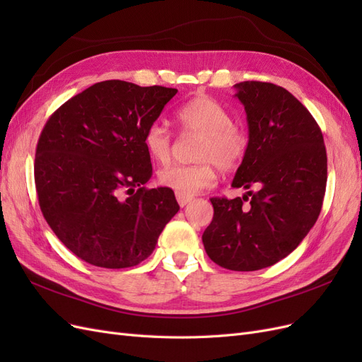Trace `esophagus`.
I'll return each mask as SVG.
<instances>
[{"label":"esophagus","mask_w":362,"mask_h":362,"mask_svg":"<svg viewBox=\"0 0 362 362\" xmlns=\"http://www.w3.org/2000/svg\"><path fill=\"white\" fill-rule=\"evenodd\" d=\"M193 198L192 196H185V194H181V193H177V201L180 204V206H185L187 205Z\"/></svg>","instance_id":"esophagus-1"}]
</instances>
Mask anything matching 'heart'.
<instances>
[{
	"label": "heart",
	"instance_id": "1",
	"mask_svg": "<svg viewBox=\"0 0 362 362\" xmlns=\"http://www.w3.org/2000/svg\"><path fill=\"white\" fill-rule=\"evenodd\" d=\"M175 119L182 133L202 137L196 152V160L201 163L190 166L175 164L160 170L158 182L163 187L193 196L216 182V166L223 172H231L243 163L249 149L247 131L234 124L231 112L214 98L208 95L190 98L178 108ZM144 146L148 156L160 164H166L172 158V136L158 122L146 128Z\"/></svg>",
	"mask_w": 362,
	"mask_h": 362
}]
</instances>
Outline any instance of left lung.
Wrapping results in <instances>:
<instances>
[{
  "label": "left lung",
  "mask_w": 362,
  "mask_h": 362,
  "mask_svg": "<svg viewBox=\"0 0 362 362\" xmlns=\"http://www.w3.org/2000/svg\"><path fill=\"white\" fill-rule=\"evenodd\" d=\"M245 105L249 149L233 187L242 198H211L214 216L202 234L216 264L259 270L299 246L323 205L327 157L323 134L305 105L281 86L235 84Z\"/></svg>",
  "instance_id": "left-lung-1"
}]
</instances>
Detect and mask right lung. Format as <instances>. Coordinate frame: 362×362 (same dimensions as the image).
Returning a JSON list of instances; mask_svg holds the SVG:
<instances>
[{
    "mask_svg": "<svg viewBox=\"0 0 362 362\" xmlns=\"http://www.w3.org/2000/svg\"><path fill=\"white\" fill-rule=\"evenodd\" d=\"M177 92L101 81L60 105L42 129L35 158L42 214L92 266H137L180 210L173 190L144 187L152 177L144 134Z\"/></svg>",
    "mask_w": 362,
    "mask_h": 362,
    "instance_id": "right-lung-1",
    "label": "right lung"
}]
</instances>
